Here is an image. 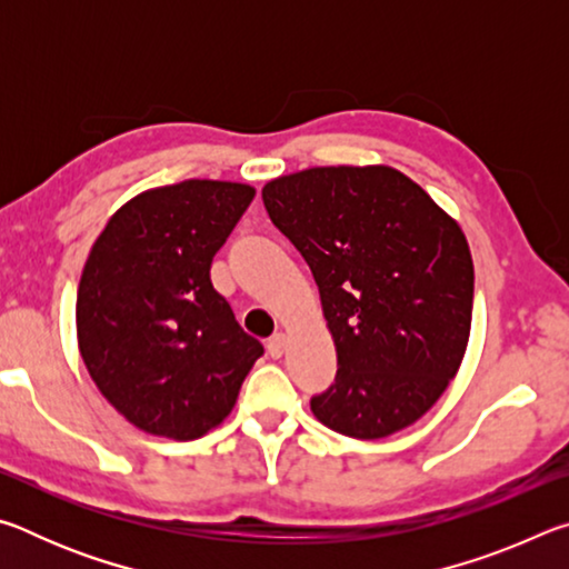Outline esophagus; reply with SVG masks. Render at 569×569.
Returning a JSON list of instances; mask_svg holds the SVG:
<instances>
[{"label": "esophagus", "instance_id": "1", "mask_svg": "<svg viewBox=\"0 0 569 569\" xmlns=\"http://www.w3.org/2000/svg\"><path fill=\"white\" fill-rule=\"evenodd\" d=\"M266 349H268V353H271V359H281L283 351H286V333L271 336V339H268V343H266Z\"/></svg>", "mask_w": 569, "mask_h": 569}]
</instances>
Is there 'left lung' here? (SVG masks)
<instances>
[{"label":"left lung","instance_id":"1","mask_svg":"<svg viewBox=\"0 0 569 569\" xmlns=\"http://www.w3.org/2000/svg\"><path fill=\"white\" fill-rule=\"evenodd\" d=\"M263 206L311 268L339 359L313 417L353 439L407 429L467 351L475 266L459 223L389 166L281 176Z\"/></svg>","mask_w":569,"mask_h":569}]
</instances>
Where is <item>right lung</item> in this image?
I'll return each mask as SVG.
<instances>
[{"instance_id":"obj_1","label":"right lung","mask_w":569,"mask_h":569,"mask_svg":"<svg viewBox=\"0 0 569 569\" xmlns=\"http://www.w3.org/2000/svg\"><path fill=\"white\" fill-rule=\"evenodd\" d=\"M256 190L182 180L128 200L77 288V343L94 387L132 427L190 441L236 407L263 356L210 283V263Z\"/></svg>"}]
</instances>
